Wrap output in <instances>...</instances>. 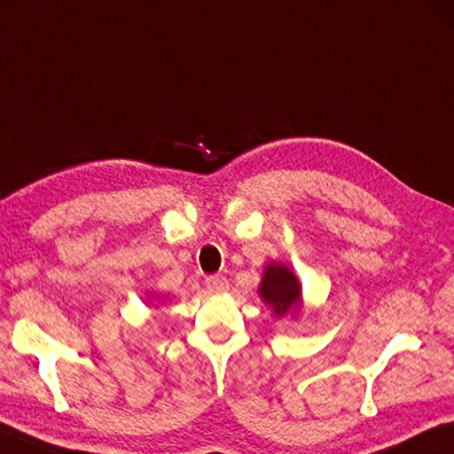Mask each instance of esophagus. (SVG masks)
<instances>
[{
	"mask_svg": "<svg viewBox=\"0 0 454 454\" xmlns=\"http://www.w3.org/2000/svg\"><path fill=\"white\" fill-rule=\"evenodd\" d=\"M204 284L212 294H222V292L228 290V279L222 278V276H208V278H206Z\"/></svg>",
	"mask_w": 454,
	"mask_h": 454,
	"instance_id": "esophagus-1",
	"label": "esophagus"
}]
</instances>
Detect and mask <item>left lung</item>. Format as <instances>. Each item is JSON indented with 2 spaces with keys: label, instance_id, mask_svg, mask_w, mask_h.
Wrapping results in <instances>:
<instances>
[{
  "label": "left lung",
  "instance_id": "left-lung-1",
  "mask_svg": "<svg viewBox=\"0 0 454 454\" xmlns=\"http://www.w3.org/2000/svg\"><path fill=\"white\" fill-rule=\"evenodd\" d=\"M263 303L274 309L278 317L286 316L287 311L298 309L301 301V284L294 271L284 263H268L263 268L262 284L258 287Z\"/></svg>",
  "mask_w": 454,
  "mask_h": 454
}]
</instances>
